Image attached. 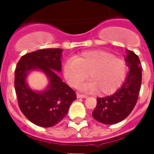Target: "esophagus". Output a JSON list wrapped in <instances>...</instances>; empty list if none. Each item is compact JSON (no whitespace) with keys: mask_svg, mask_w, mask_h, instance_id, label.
<instances>
[{"mask_svg":"<svg viewBox=\"0 0 154 154\" xmlns=\"http://www.w3.org/2000/svg\"><path fill=\"white\" fill-rule=\"evenodd\" d=\"M77 98H87V97H88V96H87V95H86V94L77 93Z\"/></svg>","mask_w":154,"mask_h":154,"instance_id":"1","label":"esophagus"}]
</instances>
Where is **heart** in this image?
<instances>
[{
	"label": "heart",
	"mask_w": 154,
	"mask_h": 154,
	"mask_svg": "<svg viewBox=\"0 0 154 154\" xmlns=\"http://www.w3.org/2000/svg\"><path fill=\"white\" fill-rule=\"evenodd\" d=\"M128 71L126 62L104 50H91L69 57L63 67V73L72 87H77L90 77L84 88L99 91L102 95L114 93L122 85Z\"/></svg>",
	"instance_id": "1"
}]
</instances>
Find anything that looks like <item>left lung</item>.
Masks as SVG:
<instances>
[{
    "instance_id": "left-lung-1",
    "label": "left lung",
    "mask_w": 154,
    "mask_h": 154,
    "mask_svg": "<svg viewBox=\"0 0 154 154\" xmlns=\"http://www.w3.org/2000/svg\"><path fill=\"white\" fill-rule=\"evenodd\" d=\"M125 62L129 72L125 82L113 95L98 97L92 112L95 119L105 125H114L125 119L135 106L142 82V67L139 57L132 51L127 50Z\"/></svg>"
}]
</instances>
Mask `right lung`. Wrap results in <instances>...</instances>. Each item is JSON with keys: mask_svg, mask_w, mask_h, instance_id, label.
<instances>
[{"mask_svg": "<svg viewBox=\"0 0 154 154\" xmlns=\"http://www.w3.org/2000/svg\"><path fill=\"white\" fill-rule=\"evenodd\" d=\"M62 48H44L23 55L15 71V89L22 113L35 125L52 127L67 115L77 95L58 77L62 69ZM40 69L50 78V87L42 93L32 91L25 78L29 70Z\"/></svg>", "mask_w": 154, "mask_h": 154, "instance_id": "right-lung-1", "label": "right lung"}]
</instances>
